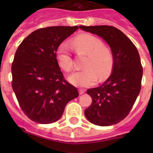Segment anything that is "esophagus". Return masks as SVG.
Returning a JSON list of instances; mask_svg holds the SVG:
<instances>
[{
    "label": "esophagus",
    "mask_w": 153,
    "mask_h": 153,
    "mask_svg": "<svg viewBox=\"0 0 153 153\" xmlns=\"http://www.w3.org/2000/svg\"><path fill=\"white\" fill-rule=\"evenodd\" d=\"M79 94H83L85 93V90H84V89H79Z\"/></svg>",
    "instance_id": "esophagus-1"
}]
</instances>
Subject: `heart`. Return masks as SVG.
I'll return each instance as SVG.
<instances>
[{"instance_id": "1", "label": "heart", "mask_w": 153, "mask_h": 153, "mask_svg": "<svg viewBox=\"0 0 153 153\" xmlns=\"http://www.w3.org/2000/svg\"><path fill=\"white\" fill-rule=\"evenodd\" d=\"M72 45L78 54L86 55L82 71L74 72L69 77L70 82L78 86H89L96 82L97 79H106L114 68V59L112 51L98 37L90 34H82L74 37ZM56 59L59 67L66 72L73 68L72 58L67 44L59 46Z\"/></svg>"}]
</instances>
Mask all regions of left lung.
<instances>
[{"label":"left lung","instance_id":"8db88e82","mask_svg":"<svg viewBox=\"0 0 153 153\" xmlns=\"http://www.w3.org/2000/svg\"><path fill=\"white\" fill-rule=\"evenodd\" d=\"M79 27L105 39L114 59L109 79L100 86L87 90L92 104L85 109V115L97 126L115 125L129 114L140 93L143 74L140 55L133 42L117 27L107 25Z\"/></svg>","mask_w":153,"mask_h":153}]
</instances>
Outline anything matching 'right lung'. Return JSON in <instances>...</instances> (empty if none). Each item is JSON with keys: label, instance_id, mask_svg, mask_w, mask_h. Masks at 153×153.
I'll list each match as a JSON object with an SVG mask.
<instances>
[{"label": "right lung", "instance_id": "add662e5", "mask_svg": "<svg viewBox=\"0 0 153 153\" xmlns=\"http://www.w3.org/2000/svg\"><path fill=\"white\" fill-rule=\"evenodd\" d=\"M78 26H52L28 35L19 45L12 63V86L20 108L32 121L50 124L58 121L65 106L79 96L65 79L56 51Z\"/></svg>", "mask_w": 153, "mask_h": 153}]
</instances>
